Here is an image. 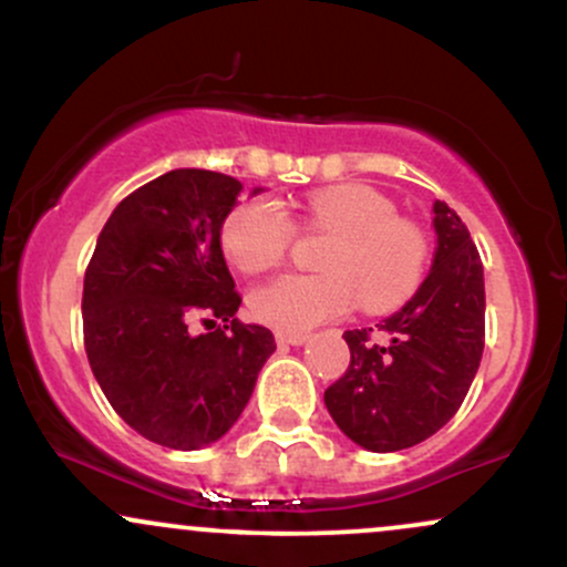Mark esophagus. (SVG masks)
<instances>
[{"label": "esophagus", "mask_w": 567, "mask_h": 567, "mask_svg": "<svg viewBox=\"0 0 567 567\" xmlns=\"http://www.w3.org/2000/svg\"><path fill=\"white\" fill-rule=\"evenodd\" d=\"M279 347H301V343L309 341V333H277Z\"/></svg>", "instance_id": "esophagus-1"}]
</instances>
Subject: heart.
Wrapping results in <instances>:
<instances>
[{
  "label": "heart",
  "mask_w": 567,
  "mask_h": 567,
  "mask_svg": "<svg viewBox=\"0 0 567 567\" xmlns=\"http://www.w3.org/2000/svg\"><path fill=\"white\" fill-rule=\"evenodd\" d=\"M303 224L333 231L324 247V275H282L247 298L250 315L279 333H303L347 315L357 301L373 315L400 309L426 279L432 245L424 226L396 216L392 197L370 184L315 188L303 199ZM296 224L279 202L245 199L220 226V247L231 266L261 275L288 258Z\"/></svg>",
  "instance_id": "1"
}]
</instances>
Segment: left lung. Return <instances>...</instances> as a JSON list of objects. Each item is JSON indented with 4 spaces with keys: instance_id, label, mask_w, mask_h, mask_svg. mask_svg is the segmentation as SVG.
Masks as SVG:
<instances>
[{
    "instance_id": "8db88e82",
    "label": "left lung",
    "mask_w": 567,
    "mask_h": 567,
    "mask_svg": "<svg viewBox=\"0 0 567 567\" xmlns=\"http://www.w3.org/2000/svg\"><path fill=\"white\" fill-rule=\"evenodd\" d=\"M437 252L419 292L379 330H347V373L324 389L357 445L394 453L440 432L470 392L485 349L483 258L464 220L434 202Z\"/></svg>"
}]
</instances>
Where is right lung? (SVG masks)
Listing matches in <instances>:
<instances>
[{"label": "right lung", "mask_w": 567, "mask_h": 567, "mask_svg": "<svg viewBox=\"0 0 567 567\" xmlns=\"http://www.w3.org/2000/svg\"><path fill=\"white\" fill-rule=\"evenodd\" d=\"M243 184L171 171L116 205L84 271L82 330L95 381L141 437L197 451L239 419L271 330L243 324V296L220 252V226ZM199 319L206 333L194 337Z\"/></svg>", "instance_id": "1"}]
</instances>
